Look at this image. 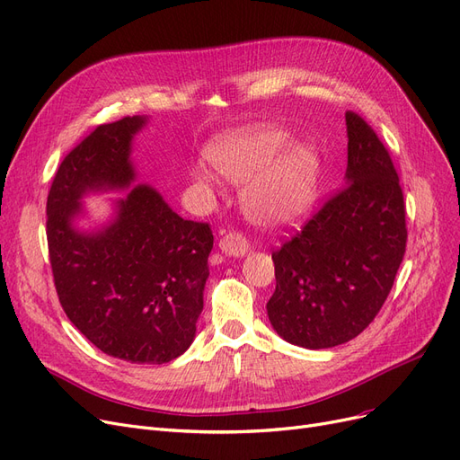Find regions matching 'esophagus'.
Instances as JSON below:
<instances>
[{"mask_svg":"<svg viewBox=\"0 0 460 460\" xmlns=\"http://www.w3.org/2000/svg\"><path fill=\"white\" fill-rule=\"evenodd\" d=\"M219 250L226 253V256H231V258H243L248 253L250 250V243L246 236L239 231H233V233H227L219 239Z\"/></svg>","mask_w":460,"mask_h":460,"instance_id":"obj_1","label":"esophagus"}]
</instances>
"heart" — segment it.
<instances>
[{"mask_svg": "<svg viewBox=\"0 0 460 460\" xmlns=\"http://www.w3.org/2000/svg\"><path fill=\"white\" fill-rule=\"evenodd\" d=\"M214 168L233 183H244L243 208L261 226L292 224L316 197L320 161L313 146L290 142V134L273 127L234 132L210 149ZM193 180L212 191L216 178L207 166L193 168Z\"/></svg>", "mask_w": 460, "mask_h": 460, "instance_id": "1", "label": "heart"}]
</instances>
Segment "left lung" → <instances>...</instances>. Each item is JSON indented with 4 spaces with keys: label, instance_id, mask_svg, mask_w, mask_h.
Returning <instances> with one entry per match:
<instances>
[{
    "label": "left lung",
    "instance_id": "1",
    "mask_svg": "<svg viewBox=\"0 0 460 460\" xmlns=\"http://www.w3.org/2000/svg\"><path fill=\"white\" fill-rule=\"evenodd\" d=\"M345 187L273 252L277 288L267 314L288 343L330 349L360 335L381 311L403 260L400 178L364 119L345 113Z\"/></svg>",
    "mask_w": 460,
    "mask_h": 460
}]
</instances>
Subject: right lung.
<instances>
[{"label":"right lung","mask_w":460,"mask_h":460,"mask_svg":"<svg viewBox=\"0 0 460 460\" xmlns=\"http://www.w3.org/2000/svg\"><path fill=\"white\" fill-rule=\"evenodd\" d=\"M146 117L98 125L60 163L47 197V244L58 301L72 324L113 358L164 364L193 343L214 234L183 219L149 185L117 200L98 233L72 227L87 191L127 190L132 136Z\"/></svg>","instance_id":"1"}]
</instances>
